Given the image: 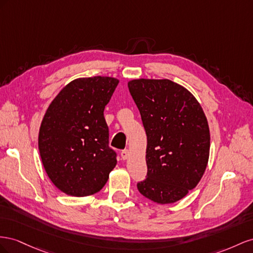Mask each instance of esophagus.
Masks as SVG:
<instances>
[{
    "label": "esophagus",
    "mask_w": 253,
    "mask_h": 253,
    "mask_svg": "<svg viewBox=\"0 0 253 253\" xmlns=\"http://www.w3.org/2000/svg\"><path fill=\"white\" fill-rule=\"evenodd\" d=\"M121 156H122V159H123V160H127L128 157H129V151H128L127 149H125V150H122Z\"/></svg>",
    "instance_id": "34e87169"
}]
</instances>
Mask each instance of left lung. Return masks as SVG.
Instances as JSON below:
<instances>
[{"instance_id": "obj_1", "label": "left lung", "mask_w": 253, "mask_h": 253, "mask_svg": "<svg viewBox=\"0 0 253 253\" xmlns=\"http://www.w3.org/2000/svg\"><path fill=\"white\" fill-rule=\"evenodd\" d=\"M128 89L147 135V178L136 186L154 203L174 204L198 184L207 169L206 114L189 90L169 79H133Z\"/></svg>"}]
</instances>
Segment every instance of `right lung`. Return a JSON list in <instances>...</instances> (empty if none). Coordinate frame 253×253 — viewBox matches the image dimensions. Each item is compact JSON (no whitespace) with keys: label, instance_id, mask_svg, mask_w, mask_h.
<instances>
[{"label":"right lung","instance_id":"1","mask_svg":"<svg viewBox=\"0 0 253 253\" xmlns=\"http://www.w3.org/2000/svg\"><path fill=\"white\" fill-rule=\"evenodd\" d=\"M118 84L108 76L74 79L43 117L38 136L42 164L50 181L70 196L97 193L117 165L104 110Z\"/></svg>","mask_w":253,"mask_h":253}]
</instances>
